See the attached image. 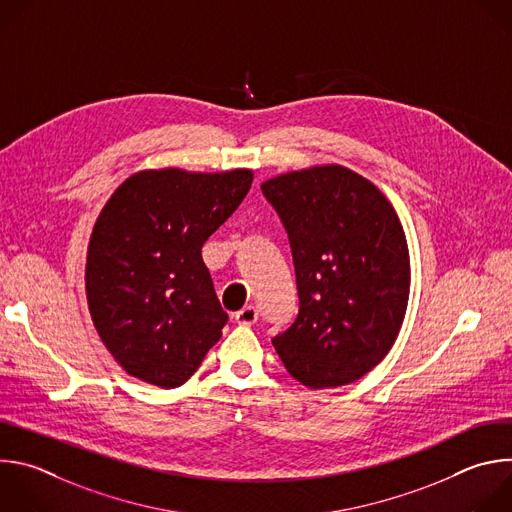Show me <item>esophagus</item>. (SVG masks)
<instances>
[{
  "label": "esophagus",
  "mask_w": 512,
  "mask_h": 512,
  "mask_svg": "<svg viewBox=\"0 0 512 512\" xmlns=\"http://www.w3.org/2000/svg\"><path fill=\"white\" fill-rule=\"evenodd\" d=\"M257 320H259V312H257L255 306H245L243 310H239V312L235 314V322H237L239 326H251V324H255Z\"/></svg>",
  "instance_id": "esophagus-1"
}]
</instances>
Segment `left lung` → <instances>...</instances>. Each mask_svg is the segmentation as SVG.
I'll use <instances>...</instances> for the list:
<instances>
[{
  "label": "left lung",
  "instance_id": "left-lung-1",
  "mask_svg": "<svg viewBox=\"0 0 512 512\" xmlns=\"http://www.w3.org/2000/svg\"><path fill=\"white\" fill-rule=\"evenodd\" d=\"M294 257L300 314L271 342L310 389L350 385L389 354L405 320L411 263L387 196L338 166L285 172L261 184Z\"/></svg>",
  "mask_w": 512,
  "mask_h": 512
}]
</instances>
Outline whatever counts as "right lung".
Instances as JSON below:
<instances>
[{
  "instance_id": "add662e5",
  "label": "right lung",
  "mask_w": 512,
  "mask_h": 512,
  "mask_svg": "<svg viewBox=\"0 0 512 512\" xmlns=\"http://www.w3.org/2000/svg\"><path fill=\"white\" fill-rule=\"evenodd\" d=\"M253 170L131 174L91 233L85 289L95 330L119 367L162 389L184 385L229 316L202 245L247 196Z\"/></svg>"
}]
</instances>
